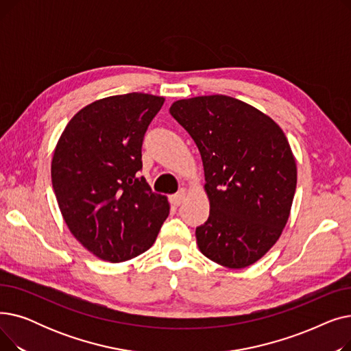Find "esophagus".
<instances>
[{
	"mask_svg": "<svg viewBox=\"0 0 351 351\" xmlns=\"http://www.w3.org/2000/svg\"><path fill=\"white\" fill-rule=\"evenodd\" d=\"M186 195H188V191H186V189H180L178 193L172 195V196H171L172 205H175V206H180V205L183 204V202H185Z\"/></svg>",
	"mask_w": 351,
	"mask_h": 351,
	"instance_id": "obj_1",
	"label": "esophagus"
}]
</instances>
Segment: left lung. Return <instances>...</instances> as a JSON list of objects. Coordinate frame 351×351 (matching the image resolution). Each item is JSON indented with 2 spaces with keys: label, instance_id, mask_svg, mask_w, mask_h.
I'll return each instance as SVG.
<instances>
[{
  "label": "left lung",
  "instance_id": "8db88e82",
  "mask_svg": "<svg viewBox=\"0 0 351 351\" xmlns=\"http://www.w3.org/2000/svg\"><path fill=\"white\" fill-rule=\"evenodd\" d=\"M169 112L204 162L210 213L196 229L199 250L229 269L256 263L279 241L296 192V159L283 129L228 95L179 99Z\"/></svg>",
  "mask_w": 351,
  "mask_h": 351
}]
</instances>
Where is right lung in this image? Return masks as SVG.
Wrapping results in <instances>:
<instances>
[{"label":"right lung","instance_id":"right-lung-1","mask_svg":"<svg viewBox=\"0 0 351 351\" xmlns=\"http://www.w3.org/2000/svg\"><path fill=\"white\" fill-rule=\"evenodd\" d=\"M163 97L142 92L98 99L72 117L53 149L52 188L73 237L118 263L149 249L169 202L139 176L142 141Z\"/></svg>","mask_w":351,"mask_h":351}]
</instances>
